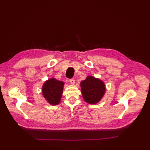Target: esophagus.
Here are the masks:
<instances>
[{
    "label": "esophagus",
    "instance_id": "1",
    "mask_svg": "<svg viewBox=\"0 0 150 150\" xmlns=\"http://www.w3.org/2000/svg\"><path fill=\"white\" fill-rule=\"evenodd\" d=\"M69 82L72 85H74L75 84V80L74 79H71L69 80Z\"/></svg>",
    "mask_w": 150,
    "mask_h": 150
}]
</instances>
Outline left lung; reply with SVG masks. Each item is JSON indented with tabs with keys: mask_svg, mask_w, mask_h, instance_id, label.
Returning <instances> with one entry per match:
<instances>
[{
	"mask_svg": "<svg viewBox=\"0 0 150 150\" xmlns=\"http://www.w3.org/2000/svg\"><path fill=\"white\" fill-rule=\"evenodd\" d=\"M81 94L85 102L96 104L100 101L106 93V85L103 81L93 76H88L80 83Z\"/></svg>",
	"mask_w": 150,
	"mask_h": 150,
	"instance_id": "1",
	"label": "left lung"
}]
</instances>
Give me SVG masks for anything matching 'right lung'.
<instances>
[{"label": "right lung", "instance_id": "right-lung-1", "mask_svg": "<svg viewBox=\"0 0 150 150\" xmlns=\"http://www.w3.org/2000/svg\"><path fill=\"white\" fill-rule=\"evenodd\" d=\"M64 83L54 78H49L42 86V94L47 102L56 106L61 102Z\"/></svg>", "mask_w": 150, "mask_h": 150}]
</instances>
